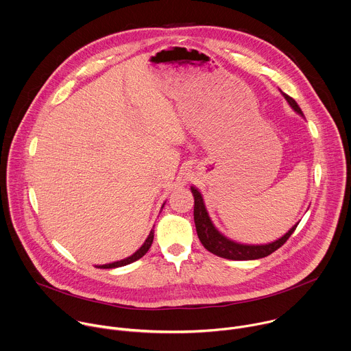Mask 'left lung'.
I'll list each match as a JSON object with an SVG mask.
<instances>
[{"label": "left lung", "mask_w": 351, "mask_h": 351, "mask_svg": "<svg viewBox=\"0 0 351 351\" xmlns=\"http://www.w3.org/2000/svg\"><path fill=\"white\" fill-rule=\"evenodd\" d=\"M282 96L287 99V101L289 103V106L303 117V112L299 107V104L287 93H284L281 90ZM191 193L194 197V223H195V228H197V234L198 239L201 241V244L204 245V248H206L209 252H212L213 255H217L220 258L224 259H230V261H255V259H261V258H266L270 254H273L274 251H277L280 247H282L288 239L292 236V232L295 231V228L298 227L299 223H296L288 232L285 234L269 244H262V245H248V244H240L232 241L227 237H224L221 232L213 226L201 193L191 186Z\"/></svg>", "instance_id": "left-lung-1"}]
</instances>
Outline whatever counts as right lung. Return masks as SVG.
<instances>
[{"label":"right lung","instance_id":"1","mask_svg":"<svg viewBox=\"0 0 351 351\" xmlns=\"http://www.w3.org/2000/svg\"><path fill=\"white\" fill-rule=\"evenodd\" d=\"M153 239H154V230H152L150 231V234H149V237L146 239V241H145V244L134 254V255H131L130 258H125V259H123V261H119V262H114V263H108V265H100V266H96L97 269H115V267H121V266H127V265H130V263H132V262H135V261H138V259H141L142 256H145L146 255V252L150 250V247H152V244H153Z\"/></svg>","mask_w":351,"mask_h":351}]
</instances>
